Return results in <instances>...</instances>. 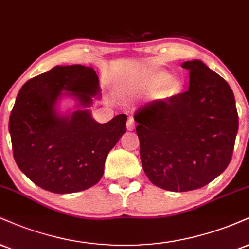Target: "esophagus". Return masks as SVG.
<instances>
[{"instance_id":"34e87169","label":"esophagus","mask_w":249,"mask_h":249,"mask_svg":"<svg viewBox=\"0 0 249 249\" xmlns=\"http://www.w3.org/2000/svg\"><path fill=\"white\" fill-rule=\"evenodd\" d=\"M127 130L128 131H133L134 130V127H136V124H134V122H133V119L132 118H128L127 119Z\"/></svg>"}]
</instances>
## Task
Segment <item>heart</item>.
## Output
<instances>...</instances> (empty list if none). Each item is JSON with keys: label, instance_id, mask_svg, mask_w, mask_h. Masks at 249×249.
<instances>
[{"label": "heart", "instance_id": "heart-1", "mask_svg": "<svg viewBox=\"0 0 249 249\" xmlns=\"http://www.w3.org/2000/svg\"><path fill=\"white\" fill-rule=\"evenodd\" d=\"M133 88L142 91H152L158 89L157 95L160 98H172L181 91L182 81L176 76H169L168 71L160 70L143 75L133 83Z\"/></svg>", "mask_w": 249, "mask_h": 249}]
</instances>
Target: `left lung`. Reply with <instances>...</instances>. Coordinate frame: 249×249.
<instances>
[{
  "label": "left lung",
  "instance_id": "8db88e82",
  "mask_svg": "<svg viewBox=\"0 0 249 249\" xmlns=\"http://www.w3.org/2000/svg\"><path fill=\"white\" fill-rule=\"evenodd\" d=\"M189 70V90L153 101L134 113L140 159L161 189L190 191L209 184L232 159L239 119L232 89L200 60Z\"/></svg>",
  "mask_w": 249,
  "mask_h": 249
}]
</instances>
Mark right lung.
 <instances>
[{
  "instance_id": "add662e5",
  "label": "right lung",
  "mask_w": 249,
  "mask_h": 249,
  "mask_svg": "<svg viewBox=\"0 0 249 249\" xmlns=\"http://www.w3.org/2000/svg\"><path fill=\"white\" fill-rule=\"evenodd\" d=\"M94 68L55 66L24 83L9 118L14 158L38 187L71 194L92 187L104 173L109 152L126 132L124 113L100 124L92 118V97H100ZM65 95L77 101L73 113L60 114Z\"/></svg>"
}]
</instances>
